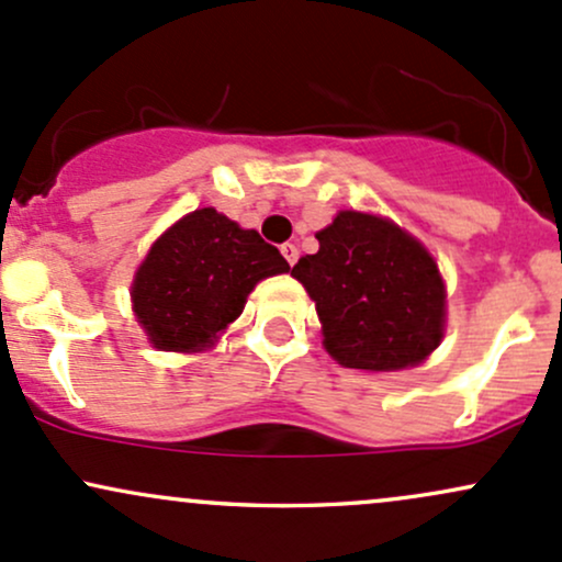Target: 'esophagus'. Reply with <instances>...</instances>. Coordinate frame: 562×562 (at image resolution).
I'll list each match as a JSON object with an SVG mask.
<instances>
[{
  "label": "esophagus",
  "instance_id": "esophagus-1",
  "mask_svg": "<svg viewBox=\"0 0 562 562\" xmlns=\"http://www.w3.org/2000/svg\"><path fill=\"white\" fill-rule=\"evenodd\" d=\"M281 255H283V260H286L289 265H294V262H297V257H300V249L294 247V244H283Z\"/></svg>",
  "mask_w": 562,
  "mask_h": 562
}]
</instances>
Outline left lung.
Listing matches in <instances>:
<instances>
[{"instance_id":"1","label":"left lung","mask_w":562,"mask_h":562,"mask_svg":"<svg viewBox=\"0 0 562 562\" xmlns=\"http://www.w3.org/2000/svg\"><path fill=\"white\" fill-rule=\"evenodd\" d=\"M292 276L315 300L326 350L348 369L417 366L443 339L446 289L417 238L390 220L339 212Z\"/></svg>"}]
</instances>
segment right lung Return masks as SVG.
I'll return each instance as SVG.
<instances>
[{
    "mask_svg": "<svg viewBox=\"0 0 562 562\" xmlns=\"http://www.w3.org/2000/svg\"><path fill=\"white\" fill-rule=\"evenodd\" d=\"M286 270L260 233L206 206L150 247L132 283L135 315L159 350H199L241 315L257 281Z\"/></svg>",
    "mask_w": 562,
    "mask_h": 562,
    "instance_id": "obj_1",
    "label": "right lung"
}]
</instances>
